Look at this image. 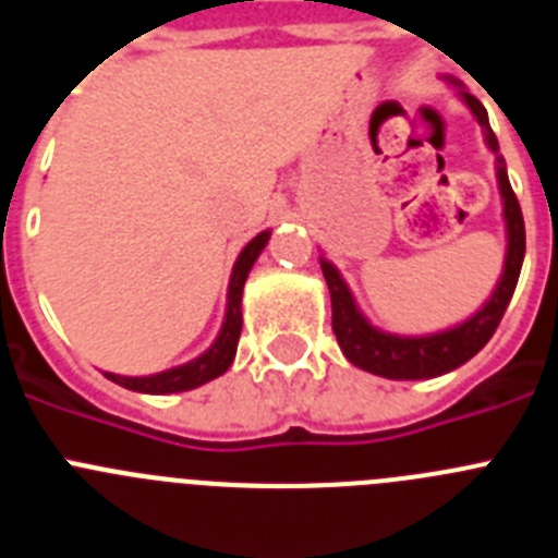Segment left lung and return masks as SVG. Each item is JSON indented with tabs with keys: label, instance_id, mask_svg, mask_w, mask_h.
I'll list each match as a JSON object with an SVG mask.
<instances>
[{
	"label": "left lung",
	"instance_id": "8db88e82",
	"mask_svg": "<svg viewBox=\"0 0 558 558\" xmlns=\"http://www.w3.org/2000/svg\"><path fill=\"white\" fill-rule=\"evenodd\" d=\"M445 81L452 86H461L456 77H445ZM458 97L466 102V108L481 125L486 147L497 156V186H500L502 220H506V263H502V274L492 295L466 322L430 335H397L374 327L366 315L360 313L340 270L329 263L327 256H322L324 279H327L329 299H332L335 338H338L340 349L352 366L377 374V377L430 379L463 366L466 360L475 357L489 343L502 313L509 307L511 295H514L517 279H520L522 256H525V223H522L520 204H517V195L509 184V172H506V161H502L500 147H497V136L489 128V113L470 92L461 88Z\"/></svg>",
	"mask_w": 558,
	"mask_h": 558
}]
</instances>
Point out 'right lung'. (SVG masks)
I'll use <instances>...</instances> for the list:
<instances>
[{
  "instance_id": "obj_1",
  "label": "right lung",
  "mask_w": 558,
  "mask_h": 558,
  "mask_svg": "<svg viewBox=\"0 0 558 558\" xmlns=\"http://www.w3.org/2000/svg\"><path fill=\"white\" fill-rule=\"evenodd\" d=\"M270 240V229L259 231V234L240 251L234 268H231L229 279V293H226V318L223 327H220L218 338L206 349L204 354H198L195 360L184 363V366L167 368L159 374H147V377H122V374L106 372V377L111 383H120L122 388H131V391L140 393H179V391H192V388L204 386L209 379L220 377V374L229 372L231 360L236 354V340H240V329H243V288L245 279H248L251 268H254L256 256L263 254V248Z\"/></svg>"
}]
</instances>
